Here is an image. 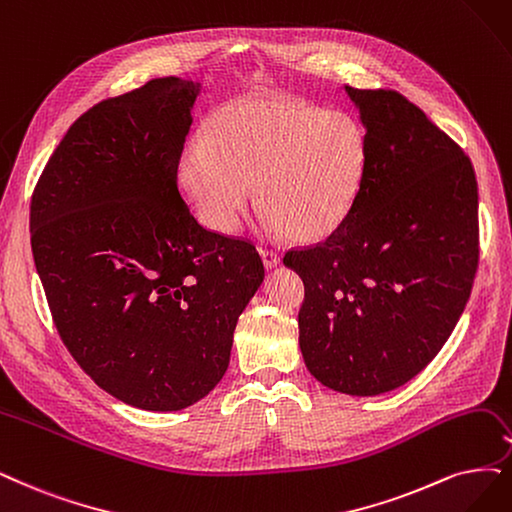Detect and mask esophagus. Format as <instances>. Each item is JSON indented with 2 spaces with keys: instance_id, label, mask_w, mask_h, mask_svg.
<instances>
[{
  "instance_id": "34e87169",
  "label": "esophagus",
  "mask_w": 512,
  "mask_h": 512,
  "mask_svg": "<svg viewBox=\"0 0 512 512\" xmlns=\"http://www.w3.org/2000/svg\"><path fill=\"white\" fill-rule=\"evenodd\" d=\"M259 255H261L263 266H266L268 270L276 268L278 263H280V255L276 251H272V249H259Z\"/></svg>"
}]
</instances>
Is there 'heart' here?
Here are the masks:
<instances>
[{"mask_svg": "<svg viewBox=\"0 0 512 512\" xmlns=\"http://www.w3.org/2000/svg\"><path fill=\"white\" fill-rule=\"evenodd\" d=\"M367 166V130L350 113L255 94L223 105L185 141L177 179L208 230L230 234L257 183L263 234L318 242L352 213Z\"/></svg>", "mask_w": 512, "mask_h": 512, "instance_id": "obj_1", "label": "heart"}]
</instances>
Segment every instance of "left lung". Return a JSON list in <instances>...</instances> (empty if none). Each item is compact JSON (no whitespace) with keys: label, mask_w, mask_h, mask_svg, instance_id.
I'll list each match as a JSON object with an SVG mask.
<instances>
[{"label":"left lung","mask_w":512,"mask_h":512,"mask_svg":"<svg viewBox=\"0 0 512 512\" xmlns=\"http://www.w3.org/2000/svg\"><path fill=\"white\" fill-rule=\"evenodd\" d=\"M344 90L369 137L363 189L339 230L282 261L306 287L308 371L375 396L418 375L458 325L479 263V192L460 145L403 94Z\"/></svg>","instance_id":"1"}]
</instances>
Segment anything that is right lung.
I'll return each mask as SVG.
<instances>
[{
	"label": "right lung",
	"mask_w": 512,
	"mask_h": 512,
	"mask_svg": "<svg viewBox=\"0 0 512 512\" xmlns=\"http://www.w3.org/2000/svg\"><path fill=\"white\" fill-rule=\"evenodd\" d=\"M202 86L158 78L71 124L31 198V249L63 344L118 401L179 411L230 365L263 282L255 246L189 213L177 162Z\"/></svg>",
	"instance_id": "right-lung-1"
}]
</instances>
